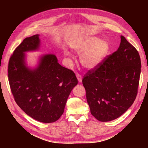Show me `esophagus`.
<instances>
[{
	"instance_id": "esophagus-1",
	"label": "esophagus",
	"mask_w": 148,
	"mask_h": 148,
	"mask_svg": "<svg viewBox=\"0 0 148 148\" xmlns=\"http://www.w3.org/2000/svg\"><path fill=\"white\" fill-rule=\"evenodd\" d=\"M76 77H77V78L78 81H79V83H81V81H82V76H81L80 74H76Z\"/></svg>"
}]
</instances>
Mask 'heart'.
Listing matches in <instances>:
<instances>
[{"mask_svg": "<svg viewBox=\"0 0 148 148\" xmlns=\"http://www.w3.org/2000/svg\"><path fill=\"white\" fill-rule=\"evenodd\" d=\"M72 48L77 53H82L80 61L84 67L88 69L95 68L101 64L109 50L108 43L100 40L97 37L88 36L78 39L72 44ZM69 55V53H65Z\"/></svg>", "mask_w": 148, "mask_h": 148, "instance_id": "heart-1", "label": "heart"}]
</instances>
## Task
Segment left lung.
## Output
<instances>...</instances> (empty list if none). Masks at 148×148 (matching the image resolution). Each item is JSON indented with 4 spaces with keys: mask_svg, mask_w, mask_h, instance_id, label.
<instances>
[{
    "mask_svg": "<svg viewBox=\"0 0 148 148\" xmlns=\"http://www.w3.org/2000/svg\"><path fill=\"white\" fill-rule=\"evenodd\" d=\"M140 69L137 50L121 36L117 51L83 76L91 114L99 121H109L126 112L136 98Z\"/></svg>",
    "mask_w": 148,
    "mask_h": 148,
    "instance_id": "1",
    "label": "left lung"
}]
</instances>
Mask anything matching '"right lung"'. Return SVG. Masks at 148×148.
I'll use <instances>...</instances> for the list:
<instances>
[{
    "label": "right lung",
    "mask_w": 148,
    "mask_h": 148,
    "mask_svg": "<svg viewBox=\"0 0 148 148\" xmlns=\"http://www.w3.org/2000/svg\"><path fill=\"white\" fill-rule=\"evenodd\" d=\"M39 37H27L14 49L9 61L8 79L18 106L36 120L48 123L64 113L77 79L73 71L58 64L54 55L43 56L34 70L26 67L24 52L39 48Z\"/></svg>",
    "instance_id": "add662e5"
}]
</instances>
